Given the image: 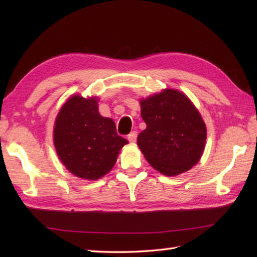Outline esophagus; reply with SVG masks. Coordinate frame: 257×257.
Instances as JSON below:
<instances>
[{
  "label": "esophagus",
  "mask_w": 257,
  "mask_h": 257,
  "mask_svg": "<svg viewBox=\"0 0 257 257\" xmlns=\"http://www.w3.org/2000/svg\"><path fill=\"white\" fill-rule=\"evenodd\" d=\"M137 136H138L137 132H132V133H130V134L128 135V140H129L132 144H135L136 140H137Z\"/></svg>",
  "instance_id": "esophagus-1"
}]
</instances>
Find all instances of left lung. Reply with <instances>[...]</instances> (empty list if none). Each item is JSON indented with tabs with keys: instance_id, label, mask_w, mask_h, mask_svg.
<instances>
[{
	"instance_id": "1",
	"label": "left lung",
	"mask_w": 257,
	"mask_h": 257,
	"mask_svg": "<svg viewBox=\"0 0 257 257\" xmlns=\"http://www.w3.org/2000/svg\"><path fill=\"white\" fill-rule=\"evenodd\" d=\"M147 128L137 144L151 167L165 176L190 170L203 154L206 127L198 109L181 91L165 89L140 100Z\"/></svg>"
}]
</instances>
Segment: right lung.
<instances>
[{
	"mask_svg": "<svg viewBox=\"0 0 257 257\" xmlns=\"http://www.w3.org/2000/svg\"><path fill=\"white\" fill-rule=\"evenodd\" d=\"M128 140L117 134L110 118L98 112L97 98L74 95L64 103L54 125L59 159L76 177L97 180L111 170Z\"/></svg>",
	"mask_w": 257,
	"mask_h": 257,
	"instance_id": "1",
	"label": "right lung"
}]
</instances>
